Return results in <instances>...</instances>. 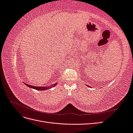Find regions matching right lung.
<instances>
[{"label": "right lung", "mask_w": 133, "mask_h": 133, "mask_svg": "<svg viewBox=\"0 0 133 133\" xmlns=\"http://www.w3.org/2000/svg\"><path fill=\"white\" fill-rule=\"evenodd\" d=\"M25 85L29 87V88H33V89H36V90H46L48 89H49V88H51L52 87H54L56 85H57V84H53V85H51L49 87H37V86H33V85H29V84H25Z\"/></svg>", "instance_id": "add662e5"}]
</instances>
